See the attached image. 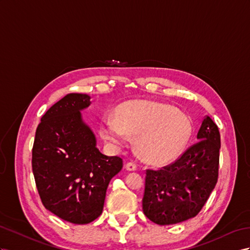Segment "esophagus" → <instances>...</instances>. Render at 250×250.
<instances>
[{"label": "esophagus", "mask_w": 250, "mask_h": 250, "mask_svg": "<svg viewBox=\"0 0 250 250\" xmlns=\"http://www.w3.org/2000/svg\"><path fill=\"white\" fill-rule=\"evenodd\" d=\"M136 165L134 164V163H126L125 164V169L127 170V171H135L136 170Z\"/></svg>", "instance_id": "esophagus-1"}]
</instances>
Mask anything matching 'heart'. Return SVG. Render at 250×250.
<instances>
[{
	"instance_id": "1",
	"label": "heart",
	"mask_w": 250,
	"mask_h": 250,
	"mask_svg": "<svg viewBox=\"0 0 250 250\" xmlns=\"http://www.w3.org/2000/svg\"><path fill=\"white\" fill-rule=\"evenodd\" d=\"M187 116L174 107L146 100H133L116 108L114 119H105L101 136L114 146H124L129 137L145 161L165 165L175 159L186 146L191 135Z\"/></svg>"
}]
</instances>
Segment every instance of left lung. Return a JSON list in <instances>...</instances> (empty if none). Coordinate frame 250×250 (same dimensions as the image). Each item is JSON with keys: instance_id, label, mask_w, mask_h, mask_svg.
<instances>
[{"instance_id": "8db88e82", "label": "left lung", "mask_w": 250, "mask_h": 250, "mask_svg": "<svg viewBox=\"0 0 250 250\" xmlns=\"http://www.w3.org/2000/svg\"><path fill=\"white\" fill-rule=\"evenodd\" d=\"M198 142L173 164L146 170L143 210L158 225H173L194 217L214 189L219 176L221 137L209 116L204 118Z\"/></svg>"}]
</instances>
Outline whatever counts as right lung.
Wrapping results in <instances>:
<instances>
[{"label":"right lung","mask_w":250,"mask_h":250,"mask_svg":"<svg viewBox=\"0 0 250 250\" xmlns=\"http://www.w3.org/2000/svg\"><path fill=\"white\" fill-rule=\"evenodd\" d=\"M86 94H68L43 115L33 146V172L47 210L73 224H88L102 213L112 178L123 159L106 156L82 118Z\"/></svg>","instance_id":"1"}]
</instances>
